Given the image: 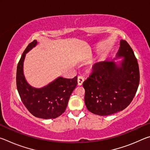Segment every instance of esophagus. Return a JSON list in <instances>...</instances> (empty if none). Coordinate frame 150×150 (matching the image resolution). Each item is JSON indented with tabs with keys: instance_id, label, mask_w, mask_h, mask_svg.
Masks as SVG:
<instances>
[{
	"instance_id": "34e87169",
	"label": "esophagus",
	"mask_w": 150,
	"mask_h": 150,
	"mask_svg": "<svg viewBox=\"0 0 150 150\" xmlns=\"http://www.w3.org/2000/svg\"><path fill=\"white\" fill-rule=\"evenodd\" d=\"M83 81H84V77L83 76H79L77 79V82L79 85H81L83 84Z\"/></svg>"
}]
</instances>
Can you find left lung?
Instances as JSON below:
<instances>
[{
	"label": "left lung",
	"instance_id": "1",
	"mask_svg": "<svg viewBox=\"0 0 150 150\" xmlns=\"http://www.w3.org/2000/svg\"><path fill=\"white\" fill-rule=\"evenodd\" d=\"M123 58L118 63H96L93 72L83 83L85 103L88 111L99 116L111 115L130 105L139 83V66L135 55L126 41L121 40L116 54Z\"/></svg>",
	"mask_w": 150,
	"mask_h": 150
}]
</instances>
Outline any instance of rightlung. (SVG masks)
<instances>
[{"instance_id":"right-lung-1","label":"right lung","mask_w":150,"mask_h":150,"mask_svg":"<svg viewBox=\"0 0 150 150\" xmlns=\"http://www.w3.org/2000/svg\"><path fill=\"white\" fill-rule=\"evenodd\" d=\"M36 40L28 44L17 66L16 86L22 103L32 115L43 119L55 118L62 115L77 85V76L73 79L57 77L42 88L32 87L25 79L23 71L26 54L37 45Z\"/></svg>"}]
</instances>
